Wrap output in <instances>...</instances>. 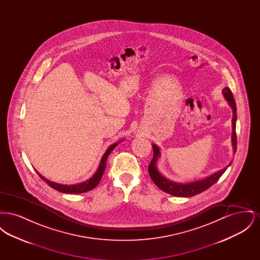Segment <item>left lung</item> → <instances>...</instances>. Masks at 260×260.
I'll return each instance as SVG.
<instances>
[{
	"instance_id": "obj_1",
	"label": "left lung",
	"mask_w": 260,
	"mask_h": 260,
	"mask_svg": "<svg viewBox=\"0 0 260 260\" xmlns=\"http://www.w3.org/2000/svg\"><path fill=\"white\" fill-rule=\"evenodd\" d=\"M223 96L228 101L229 106L232 108L233 111V118H232V145H233V152L236 153V149H237V136H236V121H237V108H236L235 100L234 96L232 94V91L230 90L229 87H224L222 90ZM153 146V151H154V155H153V159L150 162L148 168L149 174L151 179L153 180V182L158 186L161 190L164 192L171 194L175 197H192L195 195H198L200 193L204 192L205 190L209 189L210 186L213 185L225 173V171L227 170V168L231 165V162L226 166L224 169L216 172L213 174H211L210 176L204 178V179H200L196 181H192V182H188V183H178V182H174L171 181L169 179H167L165 176H162L161 173H159L158 169H157V161L158 158L161 156V152L160 148L155 145L152 144Z\"/></svg>"
}]
</instances>
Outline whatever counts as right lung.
<instances>
[{
  "label": "right lung",
  "mask_w": 260,
  "mask_h": 260,
  "mask_svg": "<svg viewBox=\"0 0 260 260\" xmlns=\"http://www.w3.org/2000/svg\"><path fill=\"white\" fill-rule=\"evenodd\" d=\"M120 142H121V141L116 142V143L112 144V145H110V146L108 147V149L106 150V152L104 153L102 159H101V161H100V164H99V169L96 170L95 173H94L89 179L86 180L85 182L78 183V184H74V185H63V184L52 182V181H50L49 179L45 178L43 175H41L38 172L37 173L39 174V176H40L44 181L47 182L48 185L50 186L51 188H53V189H55V190H57V191H59V192H61V193H69V194H81V193H85V192H87V191H89V190H92L93 188H95V187L98 186L99 181H100V179H101V177H102V175H103V173H104V171H105L106 161H107V159H108V156L110 155V153H111L112 151L116 148V146H117Z\"/></svg>",
  "instance_id": "1"
}]
</instances>
